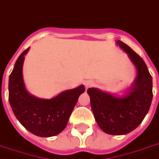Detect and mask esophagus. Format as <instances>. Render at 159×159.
<instances>
[{"mask_svg": "<svg viewBox=\"0 0 159 159\" xmlns=\"http://www.w3.org/2000/svg\"><path fill=\"white\" fill-rule=\"evenodd\" d=\"M91 85H92V83H89V82L86 83V87H87V88H89V87H90V86H91Z\"/></svg>", "mask_w": 159, "mask_h": 159, "instance_id": "obj_1", "label": "esophagus"}]
</instances>
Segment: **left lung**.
<instances>
[{"instance_id": "1", "label": "left lung", "mask_w": 159, "mask_h": 159, "mask_svg": "<svg viewBox=\"0 0 159 159\" xmlns=\"http://www.w3.org/2000/svg\"><path fill=\"white\" fill-rule=\"evenodd\" d=\"M116 43L129 55L137 69L131 90L121 98L93 88L88 89V93L101 130L110 135H125L135 130L148 112L152 99V79L142 57L122 41Z\"/></svg>"}]
</instances>
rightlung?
<instances>
[{
  "instance_id": "add662e5",
  "label": "right lung",
  "mask_w": 159,
  "mask_h": 159,
  "mask_svg": "<svg viewBox=\"0 0 159 159\" xmlns=\"http://www.w3.org/2000/svg\"><path fill=\"white\" fill-rule=\"evenodd\" d=\"M23 51L15 63L9 77V102L14 115L21 124L38 136H56L64 130L80 94L85 91L81 85L61 93L51 99H41L29 94L23 79Z\"/></svg>"
}]
</instances>
